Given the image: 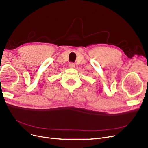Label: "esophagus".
<instances>
[{
	"mask_svg": "<svg viewBox=\"0 0 148 148\" xmlns=\"http://www.w3.org/2000/svg\"><path fill=\"white\" fill-rule=\"evenodd\" d=\"M69 66H70V68H74V67H75V65L74 63L70 62V64H69Z\"/></svg>",
	"mask_w": 148,
	"mask_h": 148,
	"instance_id": "esophagus-1",
	"label": "esophagus"
}]
</instances>
